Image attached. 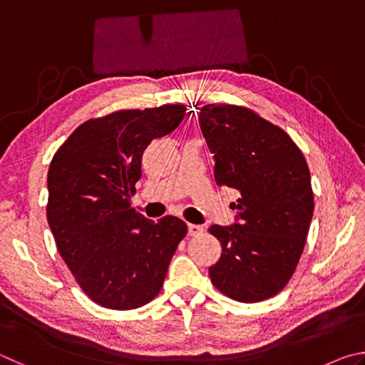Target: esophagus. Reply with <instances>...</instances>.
<instances>
[{
    "label": "esophagus",
    "instance_id": "obj_1",
    "mask_svg": "<svg viewBox=\"0 0 365 365\" xmlns=\"http://www.w3.org/2000/svg\"><path fill=\"white\" fill-rule=\"evenodd\" d=\"M205 232V227L202 225H196V224H188V233L191 237H197V235H201Z\"/></svg>",
    "mask_w": 365,
    "mask_h": 365
}]
</instances>
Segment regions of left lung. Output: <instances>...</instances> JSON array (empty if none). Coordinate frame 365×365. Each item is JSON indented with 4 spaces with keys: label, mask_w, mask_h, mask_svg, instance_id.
<instances>
[{
    "label": "left lung",
    "mask_w": 365,
    "mask_h": 365,
    "mask_svg": "<svg viewBox=\"0 0 365 365\" xmlns=\"http://www.w3.org/2000/svg\"><path fill=\"white\" fill-rule=\"evenodd\" d=\"M200 123L214 153L215 183L240 191L232 205L237 224L209 227L222 245L209 277L235 301L272 298L294 274L312 220L304 154L285 130L245 106L206 104Z\"/></svg>",
    "instance_id": "8db88e82"
}]
</instances>
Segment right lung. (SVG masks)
I'll return each mask as SVG.
<instances>
[{"mask_svg": "<svg viewBox=\"0 0 365 365\" xmlns=\"http://www.w3.org/2000/svg\"><path fill=\"white\" fill-rule=\"evenodd\" d=\"M183 104L122 109L90 119L54 153L46 217L61 257L83 293L117 311L156 298L188 228L182 219H146L130 206L141 156L174 132Z\"/></svg>", "mask_w": 365, "mask_h": 365, "instance_id": "1", "label": "right lung"}]
</instances>
